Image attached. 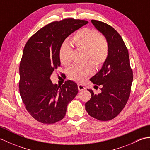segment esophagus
Returning <instances> with one entry per match:
<instances>
[{
	"mask_svg": "<svg viewBox=\"0 0 150 150\" xmlns=\"http://www.w3.org/2000/svg\"><path fill=\"white\" fill-rule=\"evenodd\" d=\"M86 89V87L84 86V85H82V84H79L78 85V90H79V91H82V90H85Z\"/></svg>",
	"mask_w": 150,
	"mask_h": 150,
	"instance_id": "esophagus-1",
	"label": "esophagus"
}]
</instances>
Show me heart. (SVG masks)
Returning a JSON list of instances; mask_svg holds the SVG:
<instances>
[{
	"mask_svg": "<svg viewBox=\"0 0 150 150\" xmlns=\"http://www.w3.org/2000/svg\"><path fill=\"white\" fill-rule=\"evenodd\" d=\"M73 42L78 49L86 50V57L95 64L99 65L106 59L108 44L96 30L83 28L77 31L73 37ZM71 47L68 43L64 44L60 50L59 57L62 65L68 66L71 62ZM93 72L90 64L83 66L74 65L69 69V77L77 82H82Z\"/></svg>",
	"mask_w": 150,
	"mask_h": 150,
	"instance_id": "obj_1",
	"label": "heart"
}]
</instances>
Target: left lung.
I'll return each instance as SVG.
<instances>
[{
  "label": "left lung",
  "mask_w": 150,
  "mask_h": 150,
  "mask_svg": "<svg viewBox=\"0 0 150 150\" xmlns=\"http://www.w3.org/2000/svg\"><path fill=\"white\" fill-rule=\"evenodd\" d=\"M96 29L103 35L108 44V54L100 70L90 81L102 85L101 93H91L85 104L86 110L92 117L106 121L114 119L125 106L131 91L133 71L130 67L128 49L119 33L104 22L91 20Z\"/></svg>",
  "instance_id": "8db88e82"
}]
</instances>
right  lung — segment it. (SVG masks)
Listing matches in <instances>:
<instances>
[{"mask_svg":"<svg viewBox=\"0 0 150 150\" xmlns=\"http://www.w3.org/2000/svg\"><path fill=\"white\" fill-rule=\"evenodd\" d=\"M88 23L73 18L53 22L28 40L19 67V91L26 108L35 119L53 124L64 117L68 104L78 93L77 84L71 80L62 86L50 79L60 66V50L69 35Z\"/></svg>","mask_w":150,"mask_h":150,"instance_id":"obj_1","label":"right lung"}]
</instances>
